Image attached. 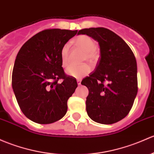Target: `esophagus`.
Masks as SVG:
<instances>
[{
    "label": "esophagus",
    "mask_w": 154,
    "mask_h": 154,
    "mask_svg": "<svg viewBox=\"0 0 154 154\" xmlns=\"http://www.w3.org/2000/svg\"><path fill=\"white\" fill-rule=\"evenodd\" d=\"M77 82L78 85H80V84H81V80H80V79H78V80H77Z\"/></svg>",
    "instance_id": "obj_1"
}]
</instances>
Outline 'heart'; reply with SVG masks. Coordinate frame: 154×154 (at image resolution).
<instances>
[{
  "label": "heart",
  "instance_id": "b5f03b06",
  "mask_svg": "<svg viewBox=\"0 0 154 154\" xmlns=\"http://www.w3.org/2000/svg\"><path fill=\"white\" fill-rule=\"evenodd\" d=\"M75 43L79 48L85 51L82 58L83 60H87L90 63L96 60L98 57V50L93 39L88 35H82L77 37ZM69 48L70 43H66L61 48L60 59L62 66L64 67L67 66L69 62ZM90 71L91 69L88 65L82 64L80 66H69L66 69V72L68 75L79 78L88 74Z\"/></svg>",
  "mask_w": 154,
  "mask_h": 154
}]
</instances>
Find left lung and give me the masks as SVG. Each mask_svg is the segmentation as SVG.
Listing matches in <instances>:
<instances>
[{"instance_id":"1","label":"left lung","mask_w":154,"mask_h":154,"mask_svg":"<svg viewBox=\"0 0 154 154\" xmlns=\"http://www.w3.org/2000/svg\"><path fill=\"white\" fill-rule=\"evenodd\" d=\"M80 34L96 40L100 48L94 72L82 81L89 91L87 114L98 123H115L128 114L138 91L135 56L128 45L108 29H83Z\"/></svg>"}]
</instances>
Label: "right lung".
I'll return each mask as SVG.
<instances>
[{"mask_svg": "<svg viewBox=\"0 0 154 154\" xmlns=\"http://www.w3.org/2000/svg\"><path fill=\"white\" fill-rule=\"evenodd\" d=\"M77 33V30H43L27 40L17 53L12 88L20 110L30 120L53 123L67 112V101L77 83L64 73L60 51ZM59 79L63 80L61 84Z\"/></svg>", "mask_w": 154, "mask_h": 154, "instance_id": "right-lung-1", "label": "right lung"}]
</instances>
